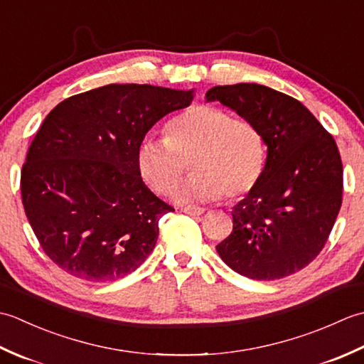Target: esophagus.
Listing matches in <instances>:
<instances>
[{
    "label": "esophagus",
    "instance_id": "34e87169",
    "mask_svg": "<svg viewBox=\"0 0 364 364\" xmlns=\"http://www.w3.org/2000/svg\"><path fill=\"white\" fill-rule=\"evenodd\" d=\"M183 213H186L189 215H202L205 213V208L197 206V205H188L183 208Z\"/></svg>",
    "mask_w": 364,
    "mask_h": 364
}]
</instances>
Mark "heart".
Segmentation results:
<instances>
[{
	"label": "heart",
	"instance_id": "heart-1",
	"mask_svg": "<svg viewBox=\"0 0 364 364\" xmlns=\"http://www.w3.org/2000/svg\"><path fill=\"white\" fill-rule=\"evenodd\" d=\"M144 181L166 196L186 172L176 191L178 202L237 200L257 186L264 170L266 144L261 131L247 119L211 105H197L178 114L164 128V139L145 137L136 154Z\"/></svg>",
	"mask_w": 364,
	"mask_h": 364
}]
</instances>
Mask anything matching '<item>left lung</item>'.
I'll return each instance as SVG.
<instances>
[{"label": "left lung", "mask_w": 364, "mask_h": 364, "mask_svg": "<svg viewBox=\"0 0 364 364\" xmlns=\"http://www.w3.org/2000/svg\"><path fill=\"white\" fill-rule=\"evenodd\" d=\"M206 100L253 122L267 145L259 181L233 208V231L218 253L253 280L296 274L321 253L343 203L333 136L299 100L261 84L215 86Z\"/></svg>", "instance_id": "8db88e82"}]
</instances>
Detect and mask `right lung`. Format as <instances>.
Listing matches in <instances>:
<instances>
[{
    "instance_id": "add662e5",
    "label": "right lung",
    "mask_w": 364,
    "mask_h": 364,
    "mask_svg": "<svg viewBox=\"0 0 364 364\" xmlns=\"http://www.w3.org/2000/svg\"><path fill=\"white\" fill-rule=\"evenodd\" d=\"M192 90L109 84L60 102L21 167V202L38 244L67 274L114 282L142 264L173 208L145 186L139 144Z\"/></svg>"
}]
</instances>
